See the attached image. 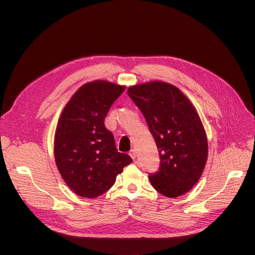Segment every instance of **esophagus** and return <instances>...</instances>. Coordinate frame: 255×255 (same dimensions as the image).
<instances>
[{
  "label": "esophagus",
  "mask_w": 255,
  "mask_h": 255,
  "mask_svg": "<svg viewBox=\"0 0 255 255\" xmlns=\"http://www.w3.org/2000/svg\"><path fill=\"white\" fill-rule=\"evenodd\" d=\"M129 155L132 157V159H133V160H135V158H136V152H135V150H134V149L130 150V152H129Z\"/></svg>",
  "instance_id": "obj_1"
}]
</instances>
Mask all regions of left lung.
<instances>
[{
  "mask_svg": "<svg viewBox=\"0 0 255 255\" xmlns=\"http://www.w3.org/2000/svg\"><path fill=\"white\" fill-rule=\"evenodd\" d=\"M128 95L143 114L159 152L152 187L176 198L199 180L208 157L207 136L194 106L176 87L163 82L133 86Z\"/></svg>",
  "mask_w": 255,
  "mask_h": 255,
  "instance_id": "8db88e82",
  "label": "left lung"
}]
</instances>
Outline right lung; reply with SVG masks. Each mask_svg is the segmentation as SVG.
<instances>
[{
	"label": "right lung",
	"instance_id": "1",
	"mask_svg": "<svg viewBox=\"0 0 255 255\" xmlns=\"http://www.w3.org/2000/svg\"><path fill=\"white\" fill-rule=\"evenodd\" d=\"M125 87L95 81L71 97L59 118L54 156L66 185L84 198H97L114 185L116 176L132 162L118 152L105 118Z\"/></svg>",
	"mask_w": 255,
	"mask_h": 255
}]
</instances>
